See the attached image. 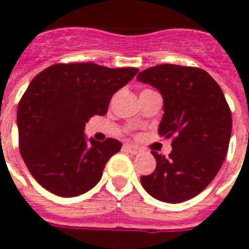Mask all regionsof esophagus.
<instances>
[{
	"label": "esophagus",
	"instance_id": "obj_1",
	"mask_svg": "<svg viewBox=\"0 0 249 249\" xmlns=\"http://www.w3.org/2000/svg\"><path fill=\"white\" fill-rule=\"evenodd\" d=\"M123 148L126 149L127 152H129V153H132V155H137V153H140L141 152L140 147L133 146V144H124V146H123Z\"/></svg>",
	"mask_w": 249,
	"mask_h": 249
}]
</instances>
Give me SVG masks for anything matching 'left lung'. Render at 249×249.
Instances as JSON below:
<instances>
[{"instance_id": "left-lung-1", "label": "left lung", "mask_w": 249, "mask_h": 249, "mask_svg": "<svg viewBox=\"0 0 249 249\" xmlns=\"http://www.w3.org/2000/svg\"><path fill=\"white\" fill-rule=\"evenodd\" d=\"M163 97L164 114L158 133L172 138L168 157L152 151L153 173L141 177L144 190L158 201L181 203L202 192L227 156L232 113L221 87L204 70L158 65L140 72Z\"/></svg>"}]
</instances>
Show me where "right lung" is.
<instances>
[{
	"label": "right lung",
	"instance_id": "1",
	"mask_svg": "<svg viewBox=\"0 0 249 249\" xmlns=\"http://www.w3.org/2000/svg\"><path fill=\"white\" fill-rule=\"evenodd\" d=\"M138 68L92 62L56 63L39 72L19 100L18 146L28 171L43 188L76 197L93 188L122 143L86 141L85 124L107 113L112 96Z\"/></svg>",
	"mask_w": 249,
	"mask_h": 249
}]
</instances>
